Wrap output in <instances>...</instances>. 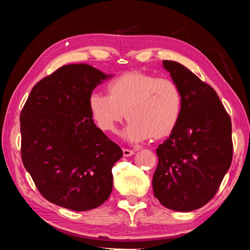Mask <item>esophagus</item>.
I'll return each mask as SVG.
<instances>
[{"mask_svg":"<svg viewBox=\"0 0 250 250\" xmlns=\"http://www.w3.org/2000/svg\"><path fill=\"white\" fill-rule=\"evenodd\" d=\"M122 151H124V156H125V157H130V156H132L133 154H135V151L130 150V149H126V148L122 149Z\"/></svg>","mask_w":250,"mask_h":250,"instance_id":"esophagus-1","label":"esophagus"}]
</instances>
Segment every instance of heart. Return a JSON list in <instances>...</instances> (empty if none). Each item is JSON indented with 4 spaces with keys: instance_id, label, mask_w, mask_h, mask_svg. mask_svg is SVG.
<instances>
[{
    "instance_id": "b5f03b06",
    "label": "heart",
    "mask_w": 250,
    "mask_h": 250,
    "mask_svg": "<svg viewBox=\"0 0 250 250\" xmlns=\"http://www.w3.org/2000/svg\"><path fill=\"white\" fill-rule=\"evenodd\" d=\"M107 96L92 93L88 110L103 132L117 131L125 117L126 140L140 143L150 138L163 140L172 135L181 119L183 98L173 81L141 70H130L107 84Z\"/></svg>"
}]
</instances>
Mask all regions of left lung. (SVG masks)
I'll list each match as a JSON object with an SVG mask.
<instances>
[{"instance_id":"obj_1","label":"left lung","mask_w":250,"mask_h":250,"mask_svg":"<svg viewBox=\"0 0 250 250\" xmlns=\"http://www.w3.org/2000/svg\"><path fill=\"white\" fill-rule=\"evenodd\" d=\"M163 67L182 93L176 129L156 149L154 194L164 207L189 212L215 195L232 161L231 120L213 88L172 61Z\"/></svg>"}]
</instances>
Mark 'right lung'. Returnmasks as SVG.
I'll return each mask as SVG.
<instances>
[{
  "label": "right lung",
  "instance_id": "1",
  "mask_svg": "<svg viewBox=\"0 0 250 250\" xmlns=\"http://www.w3.org/2000/svg\"><path fill=\"white\" fill-rule=\"evenodd\" d=\"M87 64H69L33 86L20 114L22 163L44 199L87 211L109 199L121 148L95 125L93 89L111 77Z\"/></svg>",
  "mask_w": 250,
  "mask_h": 250
}]
</instances>
